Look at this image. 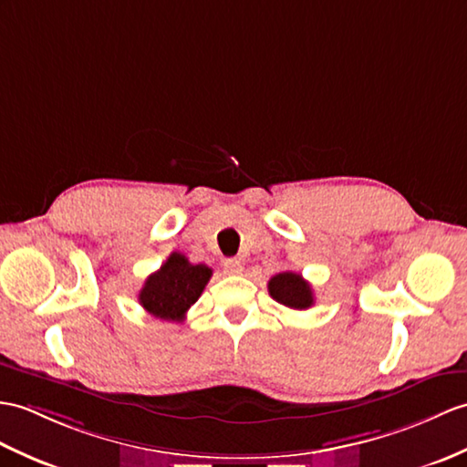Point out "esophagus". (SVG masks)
<instances>
[{
    "mask_svg": "<svg viewBox=\"0 0 467 467\" xmlns=\"http://www.w3.org/2000/svg\"><path fill=\"white\" fill-rule=\"evenodd\" d=\"M223 266H224L226 275H241L243 273V263L238 258H226Z\"/></svg>",
    "mask_w": 467,
    "mask_h": 467,
    "instance_id": "1",
    "label": "esophagus"
}]
</instances>
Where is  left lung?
I'll return each mask as SVG.
<instances>
[{
    "mask_svg": "<svg viewBox=\"0 0 467 467\" xmlns=\"http://www.w3.org/2000/svg\"><path fill=\"white\" fill-rule=\"evenodd\" d=\"M268 292L280 305H285L292 310H306L314 305L312 288L302 275L292 273H278L268 280Z\"/></svg>",
    "mask_w": 467,
    "mask_h": 467,
    "instance_id": "left-lung-1",
    "label": "left lung"
}]
</instances>
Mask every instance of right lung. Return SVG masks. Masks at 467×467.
Masks as SVG:
<instances>
[{
    "label": "right lung",
    "instance_id": "right-lung-1",
    "mask_svg": "<svg viewBox=\"0 0 467 467\" xmlns=\"http://www.w3.org/2000/svg\"><path fill=\"white\" fill-rule=\"evenodd\" d=\"M211 276L213 270L207 265H191L184 254L171 253L157 273L145 280L139 302L150 317L181 322L202 295Z\"/></svg>",
    "mask_w": 467,
    "mask_h": 467
}]
</instances>
